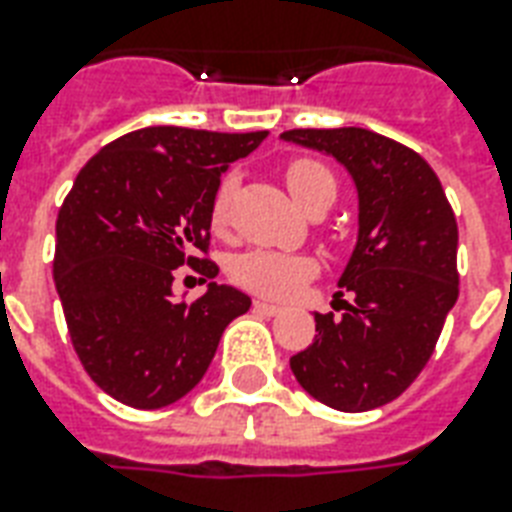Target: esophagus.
<instances>
[{
    "label": "esophagus",
    "instance_id": "esophagus-1",
    "mask_svg": "<svg viewBox=\"0 0 512 512\" xmlns=\"http://www.w3.org/2000/svg\"><path fill=\"white\" fill-rule=\"evenodd\" d=\"M252 305H255L257 313H265V316H279V313H281V305L265 303V300H255Z\"/></svg>",
    "mask_w": 512,
    "mask_h": 512
}]
</instances>
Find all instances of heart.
<instances>
[{
	"label": "heart",
	"mask_w": 512,
	"mask_h": 512,
	"mask_svg": "<svg viewBox=\"0 0 512 512\" xmlns=\"http://www.w3.org/2000/svg\"><path fill=\"white\" fill-rule=\"evenodd\" d=\"M289 191L295 196L300 207H308L316 196L329 193L335 196L337 183L332 172L321 162L313 159H292L284 170ZM236 180L223 177L215 188V196L209 201V225L215 231H223L231 215V199ZM319 271L316 260L308 255H287V252H273V249H249L231 260V281L241 289L257 292V295L276 297V300H289L305 287Z\"/></svg>",
	"instance_id": "obj_1"
}]
</instances>
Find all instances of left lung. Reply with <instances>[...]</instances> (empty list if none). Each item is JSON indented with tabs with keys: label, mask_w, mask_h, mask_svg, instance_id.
<instances>
[{
	"label": "left lung",
	"mask_w": 512,
	"mask_h": 512,
	"mask_svg": "<svg viewBox=\"0 0 512 512\" xmlns=\"http://www.w3.org/2000/svg\"><path fill=\"white\" fill-rule=\"evenodd\" d=\"M281 138L345 164L358 188V241L340 287L342 316L316 313V340L289 358L297 382L340 412L404 393L436 350L460 295L457 220L417 151L364 127L287 130Z\"/></svg>",
	"instance_id": "1"
}]
</instances>
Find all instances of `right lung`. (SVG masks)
Returning a JSON list of instances; mask_svg holds the SVG:
<instances>
[{"mask_svg":"<svg viewBox=\"0 0 512 512\" xmlns=\"http://www.w3.org/2000/svg\"><path fill=\"white\" fill-rule=\"evenodd\" d=\"M268 132L146 127L84 164L55 223V289L84 372L135 409H162L199 385L217 342L249 311L244 292L209 284L175 300V268L215 279L209 201L233 162ZM204 279V281H207Z\"/></svg>","mask_w":512,"mask_h":512,"instance_id":"add662e5","label":"right lung"}]
</instances>
